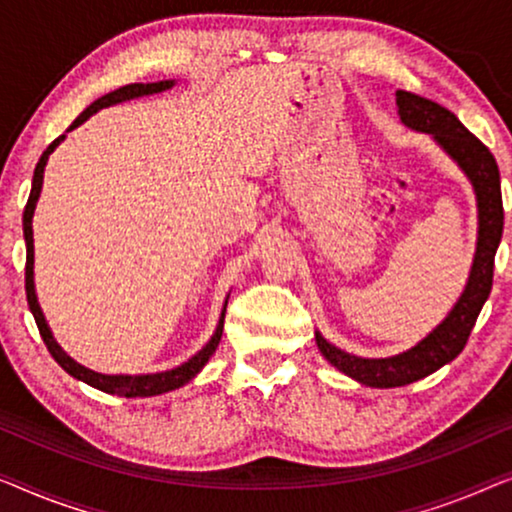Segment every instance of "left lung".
I'll return each mask as SVG.
<instances>
[{
	"label": "left lung",
	"instance_id": "obj_1",
	"mask_svg": "<svg viewBox=\"0 0 512 512\" xmlns=\"http://www.w3.org/2000/svg\"><path fill=\"white\" fill-rule=\"evenodd\" d=\"M397 106L403 125L434 136L438 146L459 164V169L471 181L475 199H478V243H475L469 283H466L462 297L452 306L448 318L410 350L385 359H364L327 343L320 331H315V341L327 362L334 364L345 376L369 387L410 385L452 362L464 350L475 320L492 292L494 255L503 234L501 176L494 155L489 153L485 143L473 136L455 113L431 99L397 90Z\"/></svg>",
	"mask_w": 512,
	"mask_h": 512
}]
</instances>
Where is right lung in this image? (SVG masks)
Instances as JSON below:
<instances>
[{
  "instance_id": "obj_1",
  "label": "right lung",
  "mask_w": 512,
  "mask_h": 512,
  "mask_svg": "<svg viewBox=\"0 0 512 512\" xmlns=\"http://www.w3.org/2000/svg\"><path fill=\"white\" fill-rule=\"evenodd\" d=\"M176 81H157V83H129V85H122V88L109 92V95L99 97L97 102H92L88 109H85L78 118L71 122L67 132L71 129H76L78 125H83L85 120L90 118V115H95L99 109H106V106H113V104H120V102H127V99H136V97H146V95H157V92H164L169 88H174ZM64 141V134L57 136V139L50 143V146L43 150V155L39 157L37 162V169H34V178H32V192H30V199H27V206H25V213H23V234H25V246H27V262H25V292H27V304H30V311L34 315V320H37V327H39V334L43 338V343H46V348L50 355L57 364L62 366L64 371L69 373V376H74L78 380H83V383H88L92 387H97V390L102 392H109V394H118V397H155V394H164V392H171V390H178V387H183L185 383H190V380L197 376V373L204 369L208 359L218 348L220 343V336H222V327H225V311H227V301L225 306H222V313H220V320H218V327H215V334L211 336V341H208L204 348H201L197 355L187 359L185 364L176 366V369L171 371H162V373H148V376H104V373H97V371H90L81 366L78 362H74L67 352H64L57 341L53 338V331H50L46 318H43L41 313V306L37 301V292H34V239H32V218H34V208H37V201H39V194H41V185H43V169H46V162H48V155L53 153V150L60 146Z\"/></svg>"
}]
</instances>
